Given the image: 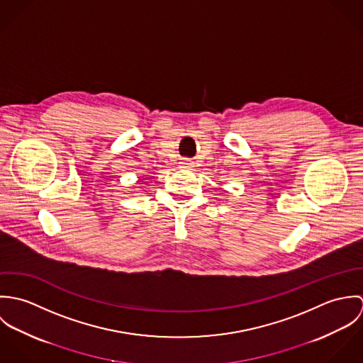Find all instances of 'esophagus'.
Returning <instances> with one entry per match:
<instances>
[{
    "instance_id": "34e87169",
    "label": "esophagus",
    "mask_w": 363,
    "mask_h": 363,
    "mask_svg": "<svg viewBox=\"0 0 363 363\" xmlns=\"http://www.w3.org/2000/svg\"><path fill=\"white\" fill-rule=\"evenodd\" d=\"M180 163H182V167H193V162L190 159H183Z\"/></svg>"
}]
</instances>
